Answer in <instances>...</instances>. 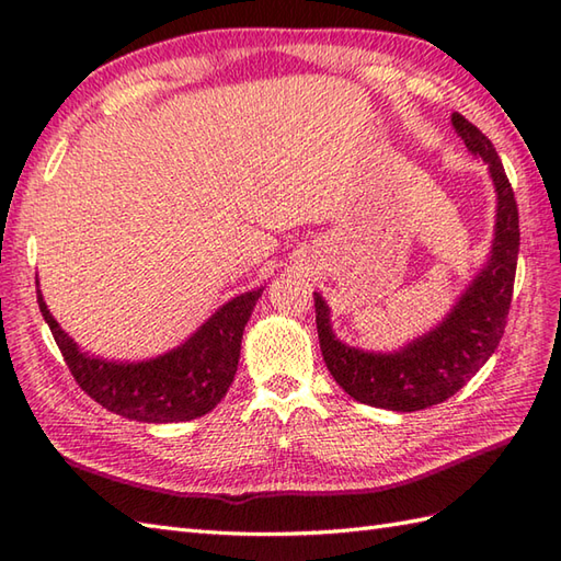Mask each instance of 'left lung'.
Returning a JSON list of instances; mask_svg holds the SVG:
<instances>
[{
	"label": "left lung",
	"mask_w": 561,
	"mask_h": 561,
	"mask_svg": "<svg viewBox=\"0 0 561 561\" xmlns=\"http://www.w3.org/2000/svg\"><path fill=\"white\" fill-rule=\"evenodd\" d=\"M453 123L469 152L488 163L497 190L493 254L481 276L461 295L453 313L435 331L414 340L404 350L374 354L340 343L331 331L325 302L321 295H313L323 362L335 383L362 404L392 412H419L445 402L490 359L507 325L518 256L514 190L493 142L461 114H453Z\"/></svg>",
	"instance_id": "1"
}]
</instances>
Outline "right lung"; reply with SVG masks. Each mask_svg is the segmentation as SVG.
Instances as JSON below:
<instances>
[{"mask_svg": "<svg viewBox=\"0 0 561 561\" xmlns=\"http://www.w3.org/2000/svg\"><path fill=\"white\" fill-rule=\"evenodd\" d=\"M262 293L259 288L230 299L183 347L138 364L88 357L54 321L39 290L37 305L68 371L94 402L126 419L171 423L197 419L224 400L238 371L242 331Z\"/></svg>", "mask_w": 561, "mask_h": 561, "instance_id": "add662e5", "label": "right lung"}]
</instances>
